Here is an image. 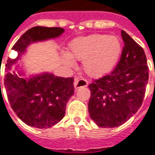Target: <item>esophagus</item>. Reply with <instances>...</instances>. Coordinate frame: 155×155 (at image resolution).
Segmentation results:
<instances>
[{"mask_svg":"<svg viewBox=\"0 0 155 155\" xmlns=\"http://www.w3.org/2000/svg\"><path fill=\"white\" fill-rule=\"evenodd\" d=\"M88 85V81L83 78H79V77H75L74 79V87L75 89H78L80 87H86Z\"/></svg>","mask_w":155,"mask_h":155,"instance_id":"1","label":"esophagus"}]
</instances>
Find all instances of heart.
<instances>
[{
  "instance_id": "1",
  "label": "heart",
  "mask_w": 155,
  "mask_h": 155,
  "mask_svg": "<svg viewBox=\"0 0 155 155\" xmlns=\"http://www.w3.org/2000/svg\"><path fill=\"white\" fill-rule=\"evenodd\" d=\"M121 51L122 45L116 36L93 34L75 39L70 44L69 54H63V58L69 65L74 64L73 59L84 61V71L98 77L111 71Z\"/></svg>"
}]
</instances>
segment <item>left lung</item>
Returning a JSON list of instances; mask_svg holds the SVG:
<instances>
[{
  "label": "left lung",
  "instance_id": "8db88e82",
  "mask_svg": "<svg viewBox=\"0 0 155 155\" xmlns=\"http://www.w3.org/2000/svg\"><path fill=\"white\" fill-rule=\"evenodd\" d=\"M121 58L109 75L88 85V112L101 127H115L127 122L141 106L148 83L149 67L144 49L124 31Z\"/></svg>",
  "mask_w": 155,
  "mask_h": 155
}]
</instances>
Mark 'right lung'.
I'll return each mask as SVG.
<instances>
[{
  "label": "right lung",
  "mask_w": 155,
  "mask_h": 155,
  "mask_svg": "<svg viewBox=\"0 0 155 155\" xmlns=\"http://www.w3.org/2000/svg\"><path fill=\"white\" fill-rule=\"evenodd\" d=\"M64 32L62 28L34 27L27 31L12 49L18 52L17 58H8L5 87L13 110L26 124L37 128L54 126L65 115L66 106L74 94V78L55 76L44 73L29 79L9 72L30 44L58 37Z\"/></svg>",
  "instance_id": "1"
}]
</instances>
